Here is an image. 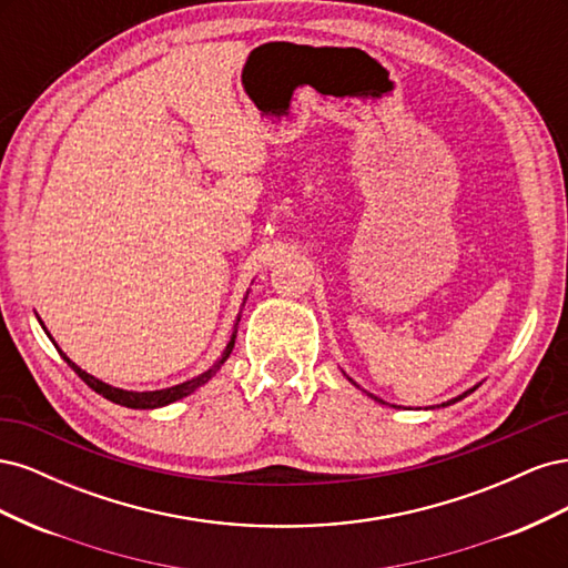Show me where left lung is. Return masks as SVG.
Returning <instances> with one entry per match:
<instances>
[{
	"label": "left lung",
	"instance_id": "1",
	"mask_svg": "<svg viewBox=\"0 0 568 568\" xmlns=\"http://www.w3.org/2000/svg\"><path fill=\"white\" fill-rule=\"evenodd\" d=\"M348 382H353L351 376H348ZM353 384H355V382H353ZM474 390H476V386H474V388H469V390H464L462 395H457V398H453V400H448V403H443V407H448V405H453V403H457V400H462V398H467V395H469V393H474ZM369 395H372V393H369ZM372 398H374V400H379V398H376V395H372ZM379 403H384V400H379Z\"/></svg>",
	"mask_w": 568,
	"mask_h": 568
}]
</instances>
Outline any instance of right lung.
<instances>
[{
	"instance_id": "1",
	"label": "right lung",
	"mask_w": 568,
	"mask_h": 568,
	"mask_svg": "<svg viewBox=\"0 0 568 568\" xmlns=\"http://www.w3.org/2000/svg\"><path fill=\"white\" fill-rule=\"evenodd\" d=\"M244 303H246V298H244ZM239 320H242V317H236V324H239ZM40 324H42V322H40ZM236 324H234V332H232V336H230V343L225 346V351H222V355L217 357V363H215L211 369H205L203 374L194 376V379H189V382H184V384L170 386V388H161V390H123V388L109 386V384H104V382H99L97 376H92V374H88L84 369H80L71 357H65L63 351H59V353H61V357L68 363V367H71V369L80 376V379H82L84 384H88L92 390H97L99 395H104L106 400H111V403H115V405H123V407H132V409H153V407H165V405H170V403L186 398L189 393H194L196 388H201L222 365H225V359L230 357V353H232V348H234ZM42 329H44V324H42ZM44 332H47V329H44ZM47 336H49V332H47ZM49 338H51V336H49ZM51 341H54V338H51Z\"/></svg>"
}]
</instances>
